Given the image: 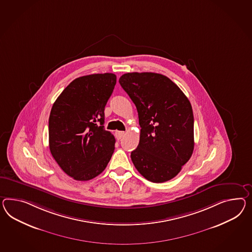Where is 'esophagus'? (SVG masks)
I'll use <instances>...</instances> for the list:
<instances>
[{"label": "esophagus", "instance_id": "esophagus-1", "mask_svg": "<svg viewBox=\"0 0 252 252\" xmlns=\"http://www.w3.org/2000/svg\"><path fill=\"white\" fill-rule=\"evenodd\" d=\"M125 134V132L124 131H119V130H117L116 132H115V136H116L117 140H121L122 138H123V136Z\"/></svg>", "mask_w": 252, "mask_h": 252}]
</instances>
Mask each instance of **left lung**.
Here are the masks:
<instances>
[{"instance_id":"left-lung-1","label":"left lung","mask_w":252,"mask_h":252,"mask_svg":"<svg viewBox=\"0 0 252 252\" xmlns=\"http://www.w3.org/2000/svg\"><path fill=\"white\" fill-rule=\"evenodd\" d=\"M119 82L135 104L140 142L130 158L154 183L171 180L194 151V115L190 101L167 77L152 72L123 75Z\"/></svg>"}]
</instances>
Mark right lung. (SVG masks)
I'll list each match as a JSON object with an SVG mask.
<instances>
[{"instance_id": "add662e5", "label": "right lung", "mask_w": 252, "mask_h": 252, "mask_svg": "<svg viewBox=\"0 0 252 252\" xmlns=\"http://www.w3.org/2000/svg\"><path fill=\"white\" fill-rule=\"evenodd\" d=\"M116 85L112 73L76 78L53 104L49 148L65 174L88 181L101 174L115 149V138L104 129V110Z\"/></svg>"}]
</instances>
